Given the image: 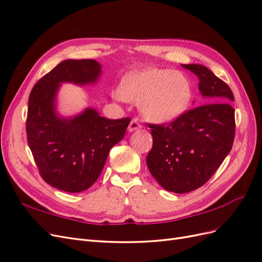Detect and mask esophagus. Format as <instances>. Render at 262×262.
<instances>
[{
  "mask_svg": "<svg viewBox=\"0 0 262 262\" xmlns=\"http://www.w3.org/2000/svg\"><path fill=\"white\" fill-rule=\"evenodd\" d=\"M142 128V125L139 123V120L138 119H132L129 126H128V131L129 132H133V131H137V130H140Z\"/></svg>",
  "mask_w": 262,
  "mask_h": 262,
  "instance_id": "esophagus-1",
  "label": "esophagus"
}]
</instances>
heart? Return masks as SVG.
<instances>
[{
	"instance_id": "heart-1",
	"label": "heart",
	"mask_w": 262,
	"mask_h": 262,
	"mask_svg": "<svg viewBox=\"0 0 262 262\" xmlns=\"http://www.w3.org/2000/svg\"><path fill=\"white\" fill-rule=\"evenodd\" d=\"M120 96L139 102L141 114L153 123H168L184 115L193 97L189 77L170 69H145L126 74Z\"/></svg>"
}]
</instances>
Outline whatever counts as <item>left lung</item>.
<instances>
[{
  "label": "left lung",
  "mask_w": 262,
  "mask_h": 262,
  "mask_svg": "<svg viewBox=\"0 0 262 262\" xmlns=\"http://www.w3.org/2000/svg\"><path fill=\"white\" fill-rule=\"evenodd\" d=\"M199 78L205 98L168 124H150L153 147L146 157L149 172L164 189L187 193L200 188L231 152L235 137L233 93L201 64H182Z\"/></svg>",
  "instance_id": "left-lung-1"
}]
</instances>
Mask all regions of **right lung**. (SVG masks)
<instances>
[{"mask_svg": "<svg viewBox=\"0 0 262 262\" xmlns=\"http://www.w3.org/2000/svg\"><path fill=\"white\" fill-rule=\"evenodd\" d=\"M96 60H64L31 90L26 121L27 141L42 179L66 192H81L99 177L114 145L124 137L130 118L112 120L86 107L64 117L57 109L63 83L78 86L99 81Z\"/></svg>", "mask_w": 262, "mask_h": 262, "instance_id": "right-lung-1", "label": "right lung"}]
</instances>
